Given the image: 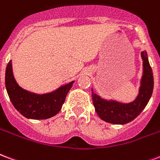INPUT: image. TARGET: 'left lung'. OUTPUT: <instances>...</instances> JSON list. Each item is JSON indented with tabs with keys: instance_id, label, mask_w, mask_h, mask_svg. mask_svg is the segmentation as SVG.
<instances>
[{
	"instance_id": "1",
	"label": "left lung",
	"mask_w": 160,
	"mask_h": 160,
	"mask_svg": "<svg viewBox=\"0 0 160 160\" xmlns=\"http://www.w3.org/2000/svg\"><path fill=\"white\" fill-rule=\"evenodd\" d=\"M143 73L141 86L137 98L132 102L124 104L116 101H107L97 96L91 89V96L96 113L101 119L109 123L126 124L130 122L145 108L150 99L153 90V75L146 51L141 53Z\"/></svg>"
}]
</instances>
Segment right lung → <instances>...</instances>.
<instances>
[{
    "instance_id": "obj_1",
    "label": "right lung",
    "mask_w": 160,
    "mask_h": 160,
    "mask_svg": "<svg viewBox=\"0 0 160 160\" xmlns=\"http://www.w3.org/2000/svg\"><path fill=\"white\" fill-rule=\"evenodd\" d=\"M5 82L12 105L23 117L30 119H48L60 111L67 94L75 81L62 85L51 93L43 95L32 93L18 85L13 76L12 60H10L6 69Z\"/></svg>"
}]
</instances>
